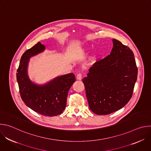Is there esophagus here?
<instances>
[{"label": "esophagus", "instance_id": "esophagus-1", "mask_svg": "<svg viewBox=\"0 0 151 151\" xmlns=\"http://www.w3.org/2000/svg\"><path fill=\"white\" fill-rule=\"evenodd\" d=\"M82 75L81 73H78L77 75V76H76V79L78 80H81L82 79Z\"/></svg>", "mask_w": 151, "mask_h": 151}]
</instances>
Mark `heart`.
Wrapping results in <instances>:
<instances>
[{
	"label": "heart",
	"mask_w": 151,
	"mask_h": 151,
	"mask_svg": "<svg viewBox=\"0 0 151 151\" xmlns=\"http://www.w3.org/2000/svg\"><path fill=\"white\" fill-rule=\"evenodd\" d=\"M95 58H96V55H93V56L91 57V60H92V61H94V60H95Z\"/></svg>",
	"instance_id": "1"
}]
</instances>
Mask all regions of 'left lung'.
Wrapping results in <instances>:
<instances>
[{"instance_id":"1","label":"left lung","mask_w":151,"mask_h":151,"mask_svg":"<svg viewBox=\"0 0 151 151\" xmlns=\"http://www.w3.org/2000/svg\"><path fill=\"white\" fill-rule=\"evenodd\" d=\"M110 55L96 62L83 78L90 109L97 115L118 111L132 97L137 68L130 48L115 39Z\"/></svg>"}]
</instances>
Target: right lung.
<instances>
[{
	"mask_svg": "<svg viewBox=\"0 0 151 151\" xmlns=\"http://www.w3.org/2000/svg\"><path fill=\"white\" fill-rule=\"evenodd\" d=\"M45 49L39 42L24 52L17 71V80L21 97L27 106L42 115L54 116L65 109L69 90L76 79L71 73L56 77L44 85L33 83L27 73L29 59Z\"/></svg>",
	"mask_w": 151,
	"mask_h": 151,
	"instance_id": "add662e5",
	"label": "right lung"
}]
</instances>
